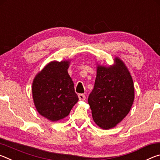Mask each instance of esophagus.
<instances>
[{"instance_id":"34e87169","label":"esophagus","mask_w":160,"mask_h":160,"mask_svg":"<svg viewBox=\"0 0 160 160\" xmlns=\"http://www.w3.org/2000/svg\"><path fill=\"white\" fill-rule=\"evenodd\" d=\"M78 97H79V99L81 100V101H84V100H85L86 99V96L84 94H80L79 95H78Z\"/></svg>"}]
</instances>
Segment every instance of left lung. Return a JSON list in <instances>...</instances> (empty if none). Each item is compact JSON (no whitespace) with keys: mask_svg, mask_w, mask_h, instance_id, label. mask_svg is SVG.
Segmentation results:
<instances>
[{"mask_svg":"<svg viewBox=\"0 0 160 160\" xmlns=\"http://www.w3.org/2000/svg\"><path fill=\"white\" fill-rule=\"evenodd\" d=\"M114 67H97L94 89L88 97L93 120L103 129L114 127L126 117L134 100V86L120 59Z\"/></svg>","mask_w":160,"mask_h":160,"instance_id":"left-lung-1","label":"left lung"}]
</instances>
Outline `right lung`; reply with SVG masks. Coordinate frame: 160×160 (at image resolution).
<instances>
[{"label":"right lung","mask_w":160,"mask_h":160,"mask_svg":"<svg viewBox=\"0 0 160 160\" xmlns=\"http://www.w3.org/2000/svg\"><path fill=\"white\" fill-rule=\"evenodd\" d=\"M68 61H53L34 78L32 95L40 114L51 121L66 117L76 104L78 97L68 73Z\"/></svg>","instance_id":"add662e5"}]
</instances>
